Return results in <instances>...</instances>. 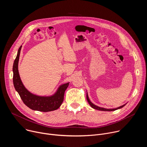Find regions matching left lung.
Returning a JSON list of instances; mask_svg holds the SVG:
<instances>
[{
  "label": "left lung",
  "mask_w": 147,
  "mask_h": 147,
  "mask_svg": "<svg viewBox=\"0 0 147 147\" xmlns=\"http://www.w3.org/2000/svg\"><path fill=\"white\" fill-rule=\"evenodd\" d=\"M87 99L88 100V103L90 104V105L91 107V108H92L93 109H96V110H98V111H116V110H117V109H119L121 108H123V107H124L125 105V104H127V103L123 105L122 106H120L118 108H113V109H107V108H101V107H99L98 106H96L95 105H94L93 103H92L90 100V99H89V97H88V93L87 92Z\"/></svg>",
  "instance_id": "8db88e82"
}]
</instances>
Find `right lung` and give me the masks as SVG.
Returning a JSON list of instances; mask_svg holds the SVG:
<instances>
[{
	"instance_id": "right-lung-1",
	"label": "right lung",
	"mask_w": 147,
	"mask_h": 147,
	"mask_svg": "<svg viewBox=\"0 0 147 147\" xmlns=\"http://www.w3.org/2000/svg\"><path fill=\"white\" fill-rule=\"evenodd\" d=\"M22 48V45L18 50L13 66V80L16 91L18 93L24 103L32 110L47 112L57 109L63 101L65 92L70 82L60 85L56 91L49 96H40L31 93L24 86L18 72V66Z\"/></svg>"
}]
</instances>
